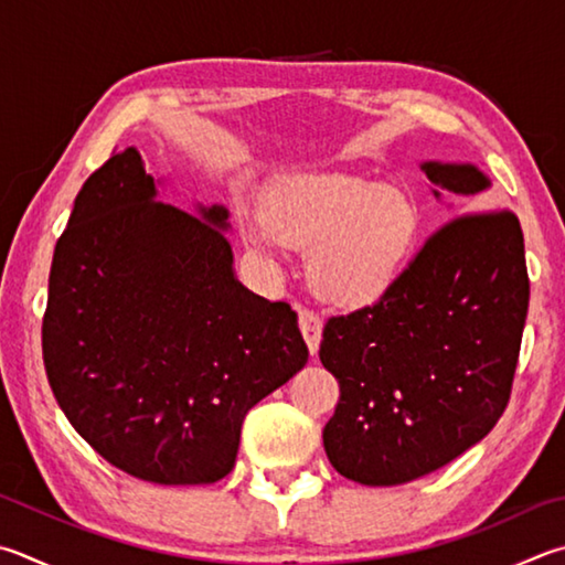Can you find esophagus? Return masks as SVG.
Here are the masks:
<instances>
[{"label":"esophagus","mask_w":565,"mask_h":565,"mask_svg":"<svg viewBox=\"0 0 565 565\" xmlns=\"http://www.w3.org/2000/svg\"><path fill=\"white\" fill-rule=\"evenodd\" d=\"M299 328L306 338V345H309L311 355L318 353V345H321V333H323V321L313 311H299Z\"/></svg>","instance_id":"obj_1"}]
</instances>
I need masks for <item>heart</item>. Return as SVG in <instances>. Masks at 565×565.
I'll use <instances>...</instances> for the list:
<instances>
[{
  "label": "heart",
  "instance_id": "1",
  "mask_svg": "<svg viewBox=\"0 0 565 565\" xmlns=\"http://www.w3.org/2000/svg\"><path fill=\"white\" fill-rule=\"evenodd\" d=\"M419 232L415 200L397 188L345 175H299L264 200L262 217L239 224L242 244L266 266L279 249L309 254L306 274L318 299L361 309L397 281Z\"/></svg>",
  "mask_w": 565,
  "mask_h": 565
}]
</instances>
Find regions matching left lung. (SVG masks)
Segmentation results:
<instances>
[{"mask_svg": "<svg viewBox=\"0 0 565 565\" xmlns=\"http://www.w3.org/2000/svg\"><path fill=\"white\" fill-rule=\"evenodd\" d=\"M449 220L373 306L328 318L341 385L323 447L338 475L395 487L484 439L509 403L529 311L524 234L469 162H423Z\"/></svg>", "mask_w": 565, "mask_h": 565, "instance_id": "left-lung-1", "label": "left lung"}]
</instances>
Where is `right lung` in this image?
I'll use <instances>...</instances> for the list:
<instances>
[{"instance_id": "obj_1", "label": "right lung", "mask_w": 565, "mask_h": 565, "mask_svg": "<svg viewBox=\"0 0 565 565\" xmlns=\"http://www.w3.org/2000/svg\"><path fill=\"white\" fill-rule=\"evenodd\" d=\"M158 200L136 148L76 194L54 249L41 348L76 433L152 484H212L242 423L309 361L299 318L234 276L230 212Z\"/></svg>"}]
</instances>
